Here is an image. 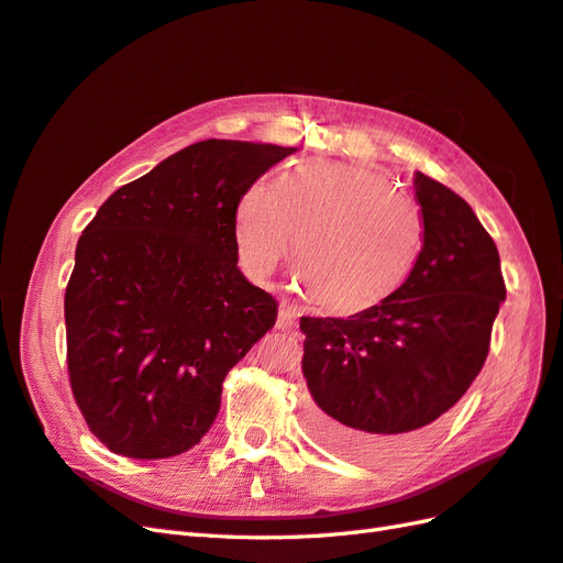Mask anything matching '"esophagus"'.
<instances>
[{
	"mask_svg": "<svg viewBox=\"0 0 563 563\" xmlns=\"http://www.w3.org/2000/svg\"><path fill=\"white\" fill-rule=\"evenodd\" d=\"M277 329L294 331L296 329V310L291 306H282L277 314Z\"/></svg>",
	"mask_w": 563,
	"mask_h": 563,
	"instance_id": "1",
	"label": "esophagus"
}]
</instances>
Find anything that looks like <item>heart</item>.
Wrapping results in <instances>:
<instances>
[{"mask_svg": "<svg viewBox=\"0 0 563 563\" xmlns=\"http://www.w3.org/2000/svg\"><path fill=\"white\" fill-rule=\"evenodd\" d=\"M300 282L339 312L382 302L412 272L423 244L421 210L364 165L300 163L277 185L255 181L236 206L241 263L263 279L296 249Z\"/></svg>", "mask_w": 563, "mask_h": 563, "instance_id": "obj_1", "label": "heart"}]
</instances>
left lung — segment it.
Returning <instances> with one entry per match:
<instances>
[{
	"mask_svg": "<svg viewBox=\"0 0 563 563\" xmlns=\"http://www.w3.org/2000/svg\"><path fill=\"white\" fill-rule=\"evenodd\" d=\"M423 246L409 277L351 317H300L306 423L336 454L386 462L423 443L474 384L507 298L493 236L440 181L415 173Z\"/></svg>",
	"mask_w": 563,
	"mask_h": 563,
	"instance_id": "1",
	"label": "left lung"
}]
</instances>
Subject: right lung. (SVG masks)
I'll return each instance as SVG.
<instances>
[{"mask_svg": "<svg viewBox=\"0 0 563 563\" xmlns=\"http://www.w3.org/2000/svg\"><path fill=\"white\" fill-rule=\"evenodd\" d=\"M294 146L206 140L113 191L66 286L70 388L101 443L132 460L187 452L227 372L277 322L241 269L236 206Z\"/></svg>", "mask_w": 563, "mask_h": 563, "instance_id": "right-lung-1", "label": "right lung"}]
</instances>
